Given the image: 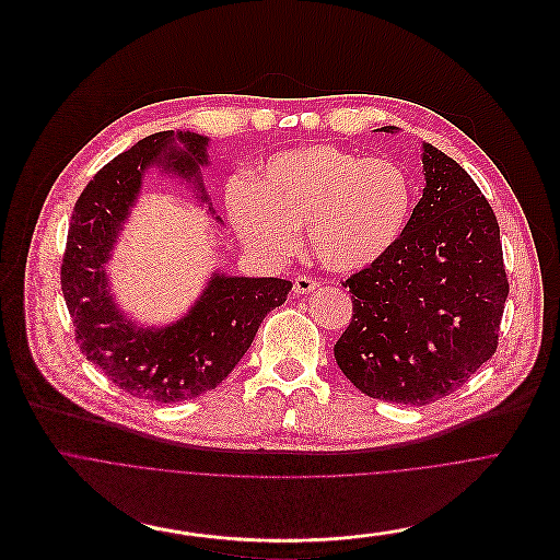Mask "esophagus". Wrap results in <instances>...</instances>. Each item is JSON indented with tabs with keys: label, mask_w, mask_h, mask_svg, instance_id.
Returning <instances> with one entry per match:
<instances>
[{
	"label": "esophagus",
	"mask_w": 560,
	"mask_h": 560,
	"mask_svg": "<svg viewBox=\"0 0 560 560\" xmlns=\"http://www.w3.org/2000/svg\"><path fill=\"white\" fill-rule=\"evenodd\" d=\"M317 287H319V282H315V280L308 278V276H298V278L293 280V291H295L298 295H308V293H313Z\"/></svg>",
	"instance_id": "esophagus-1"
}]
</instances>
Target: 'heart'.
<instances>
[{
	"instance_id": "b5f03b06",
	"label": "heart",
	"mask_w": 560,
	"mask_h": 560,
	"mask_svg": "<svg viewBox=\"0 0 560 560\" xmlns=\"http://www.w3.org/2000/svg\"><path fill=\"white\" fill-rule=\"evenodd\" d=\"M225 202L236 232L256 252L293 254L298 228L306 225L315 258L335 273H353L401 241L415 185L393 161L319 143L273 154L258 183L234 178Z\"/></svg>"
}]
</instances>
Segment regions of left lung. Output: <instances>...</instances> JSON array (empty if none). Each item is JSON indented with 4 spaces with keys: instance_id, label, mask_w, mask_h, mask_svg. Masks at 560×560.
<instances>
[{
    "instance_id": "obj_1",
    "label": "left lung",
    "mask_w": 560,
    "mask_h": 560,
    "mask_svg": "<svg viewBox=\"0 0 560 560\" xmlns=\"http://www.w3.org/2000/svg\"><path fill=\"white\" fill-rule=\"evenodd\" d=\"M421 161L425 187L401 241L342 282L353 317L332 349L355 388L406 406L448 397L494 355L510 291L499 222L477 183L430 143Z\"/></svg>"
}]
</instances>
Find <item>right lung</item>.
Segmentation results:
<instances>
[{"label": "right lung", "instance_id": "add662e5", "mask_svg": "<svg viewBox=\"0 0 560 560\" xmlns=\"http://www.w3.org/2000/svg\"><path fill=\"white\" fill-rule=\"evenodd\" d=\"M207 137L159 132L112 159L81 191L61 262V291L79 351L132 397L174 404L198 397L225 380L252 347L265 315L284 304L291 282L238 278L213 271L194 306L174 324L139 326L109 293L105 262L150 167L191 185L200 205L218 220L205 191Z\"/></svg>", "mask_w": 560, "mask_h": 560}]
</instances>
